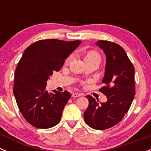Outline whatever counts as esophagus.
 Listing matches in <instances>:
<instances>
[{
	"mask_svg": "<svg viewBox=\"0 0 151 151\" xmlns=\"http://www.w3.org/2000/svg\"><path fill=\"white\" fill-rule=\"evenodd\" d=\"M81 96H83V94L78 93H72V97H74V98H77V97H80Z\"/></svg>",
	"mask_w": 151,
	"mask_h": 151,
	"instance_id": "34e87169",
	"label": "esophagus"
}]
</instances>
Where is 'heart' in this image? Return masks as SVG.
<instances>
[{
	"label": "heart",
	"instance_id": "1",
	"mask_svg": "<svg viewBox=\"0 0 151 151\" xmlns=\"http://www.w3.org/2000/svg\"><path fill=\"white\" fill-rule=\"evenodd\" d=\"M69 58H68L66 60V63H68ZM84 60L85 63L89 61H96L99 63L101 60V57H100L99 54L97 52L93 51V50H91V51L87 52L85 54L84 56Z\"/></svg>",
	"mask_w": 151,
	"mask_h": 151
}]
</instances>
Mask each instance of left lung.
Returning a JSON list of instances; mask_svg holds the SVG:
<instances>
[{"label":"left lung","mask_w":151,"mask_h":151,"mask_svg":"<svg viewBox=\"0 0 151 151\" xmlns=\"http://www.w3.org/2000/svg\"><path fill=\"white\" fill-rule=\"evenodd\" d=\"M96 45L106 55L105 74L99 90L107 98L99 103L87 96L89 104L84 112V120L90 127L104 130L121 122L129 111L134 98V67L123 47L109 41L100 40Z\"/></svg>","instance_id":"8db88e82"}]
</instances>
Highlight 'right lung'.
<instances>
[{
    "mask_svg": "<svg viewBox=\"0 0 151 151\" xmlns=\"http://www.w3.org/2000/svg\"><path fill=\"white\" fill-rule=\"evenodd\" d=\"M81 41L45 39L27 47L14 73L13 92L19 111L28 122L38 129H49L59 123L69 92L46 90L47 81L63 66L68 56Z\"/></svg>",
    "mask_w": 151,
    "mask_h": 151,
    "instance_id": "obj_1",
    "label": "right lung"
}]
</instances>
